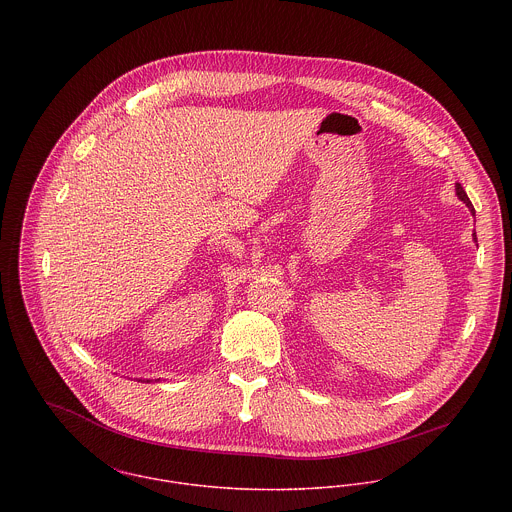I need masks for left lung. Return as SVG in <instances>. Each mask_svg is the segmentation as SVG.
<instances>
[{
  "mask_svg": "<svg viewBox=\"0 0 512 512\" xmlns=\"http://www.w3.org/2000/svg\"><path fill=\"white\" fill-rule=\"evenodd\" d=\"M455 193H457V197H459V199H461V201H463V203L473 211V205H471V201H469V197H467L465 189H463L459 183H455ZM473 234H475V232H473Z\"/></svg>",
  "mask_w": 512,
  "mask_h": 512,
  "instance_id": "obj_1",
  "label": "left lung"
}]
</instances>
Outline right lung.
I'll return each mask as SVG.
<instances>
[{
	"label": "right lung",
	"mask_w": 512,
	"mask_h": 512,
	"mask_svg": "<svg viewBox=\"0 0 512 512\" xmlns=\"http://www.w3.org/2000/svg\"><path fill=\"white\" fill-rule=\"evenodd\" d=\"M147 382H149V380H147Z\"/></svg>",
	"instance_id": "1"
}]
</instances>
